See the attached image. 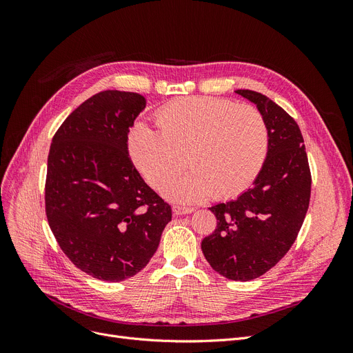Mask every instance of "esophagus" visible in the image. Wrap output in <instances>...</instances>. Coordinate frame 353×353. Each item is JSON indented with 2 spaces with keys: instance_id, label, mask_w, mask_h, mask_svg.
I'll return each mask as SVG.
<instances>
[{
  "instance_id": "esophagus-1",
  "label": "esophagus",
  "mask_w": 353,
  "mask_h": 353,
  "mask_svg": "<svg viewBox=\"0 0 353 353\" xmlns=\"http://www.w3.org/2000/svg\"><path fill=\"white\" fill-rule=\"evenodd\" d=\"M194 209L193 208H188V206H180V205H174L173 206V213L176 216H183V214H189L193 213Z\"/></svg>"
}]
</instances>
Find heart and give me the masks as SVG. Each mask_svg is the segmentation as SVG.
<instances>
[{"mask_svg":"<svg viewBox=\"0 0 353 353\" xmlns=\"http://www.w3.org/2000/svg\"><path fill=\"white\" fill-rule=\"evenodd\" d=\"M154 128L143 121L130 128V157L150 186L161 189L186 164L192 169L165 188L184 203L208 196L229 199L243 193L261 173L269 150L263 114L250 104L192 97L157 111Z\"/></svg>","mask_w":353,"mask_h":353,"instance_id":"b5f03b06","label":"heart"}]
</instances>
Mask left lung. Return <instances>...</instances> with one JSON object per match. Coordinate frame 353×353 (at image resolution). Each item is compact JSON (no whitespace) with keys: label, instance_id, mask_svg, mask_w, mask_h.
Here are the masks:
<instances>
[{"label":"left lung","instance_id":"1","mask_svg":"<svg viewBox=\"0 0 353 353\" xmlns=\"http://www.w3.org/2000/svg\"><path fill=\"white\" fill-rule=\"evenodd\" d=\"M257 105L269 128V150L253 188L209 208L217 226L203 239L210 266L232 281L265 274L289 252L309 208L312 176L301 128L274 101L252 90H236Z\"/></svg>","mask_w":353,"mask_h":353}]
</instances>
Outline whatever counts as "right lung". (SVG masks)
I'll list each match as a JSON object with an SVG mask.
<instances>
[{
	"label": "right lung",
	"instance_id": "add662e5",
	"mask_svg": "<svg viewBox=\"0 0 353 353\" xmlns=\"http://www.w3.org/2000/svg\"><path fill=\"white\" fill-rule=\"evenodd\" d=\"M144 107L137 92H97L64 120L48 153L50 229L76 268L105 282L137 274L172 220L128 156L130 127Z\"/></svg>",
	"mask_w": 353,
	"mask_h": 353
}]
</instances>
